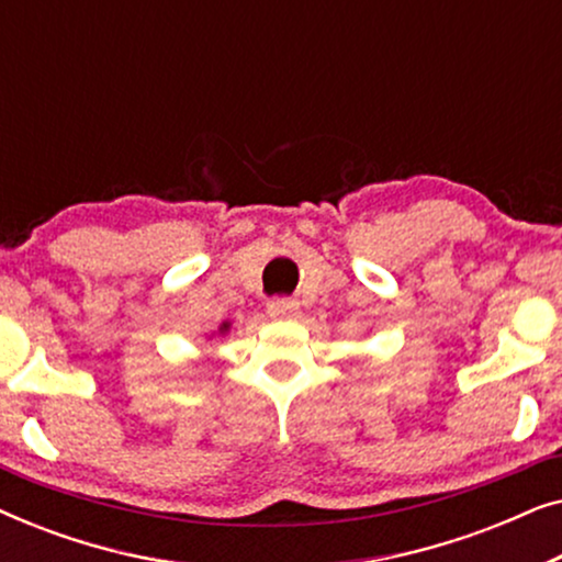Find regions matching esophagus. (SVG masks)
Instances as JSON below:
<instances>
[{
  "label": "esophagus",
  "mask_w": 562,
  "mask_h": 562,
  "mask_svg": "<svg viewBox=\"0 0 562 562\" xmlns=\"http://www.w3.org/2000/svg\"><path fill=\"white\" fill-rule=\"evenodd\" d=\"M268 314L273 319H294L299 314V304L294 299H276V302L268 304Z\"/></svg>",
  "instance_id": "1"
}]
</instances>
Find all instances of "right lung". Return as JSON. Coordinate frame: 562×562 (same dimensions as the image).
Returning <instances> with one entry per match:
<instances>
[{"label":"right lung","mask_w":562,"mask_h":562,"mask_svg":"<svg viewBox=\"0 0 562 562\" xmlns=\"http://www.w3.org/2000/svg\"><path fill=\"white\" fill-rule=\"evenodd\" d=\"M229 327H233V325H229V322L225 319V322H220V325H217V329H214V333L212 335H206V337H210V340H212V337L214 335H227L229 333Z\"/></svg>","instance_id":"obj_1"}]
</instances>
